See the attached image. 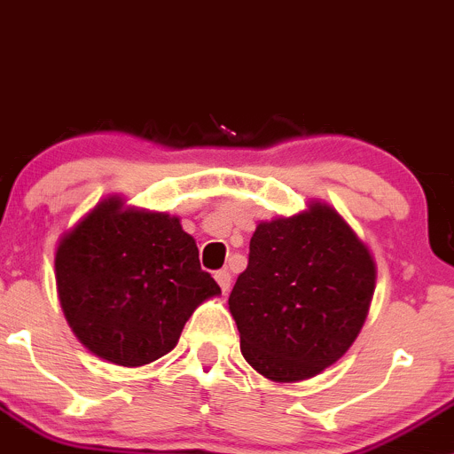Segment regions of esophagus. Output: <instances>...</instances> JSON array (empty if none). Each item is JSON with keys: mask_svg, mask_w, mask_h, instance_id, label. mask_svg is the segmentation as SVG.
<instances>
[{"mask_svg": "<svg viewBox=\"0 0 454 454\" xmlns=\"http://www.w3.org/2000/svg\"><path fill=\"white\" fill-rule=\"evenodd\" d=\"M215 279H217V284H219V288L223 290V293H226L228 288H231V272L228 270H217L215 272Z\"/></svg>", "mask_w": 454, "mask_h": 454, "instance_id": "obj_1", "label": "esophagus"}]
</instances>
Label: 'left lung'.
<instances>
[{
  "instance_id": "1",
  "label": "left lung",
  "mask_w": 454,
  "mask_h": 454,
  "mask_svg": "<svg viewBox=\"0 0 454 454\" xmlns=\"http://www.w3.org/2000/svg\"><path fill=\"white\" fill-rule=\"evenodd\" d=\"M375 279L368 246L328 204L262 222L228 297L241 355L272 381L319 375L357 339Z\"/></svg>"
}]
</instances>
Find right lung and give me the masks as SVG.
I'll return each instance as SVG.
<instances>
[{"label":"right lung","mask_w":454,"mask_h":454,"mask_svg":"<svg viewBox=\"0 0 454 454\" xmlns=\"http://www.w3.org/2000/svg\"><path fill=\"white\" fill-rule=\"evenodd\" d=\"M55 279L74 337L117 366H144L177 346L188 317L222 294L201 270L179 217L99 201L59 239Z\"/></svg>","instance_id":"add662e5"}]
</instances>
